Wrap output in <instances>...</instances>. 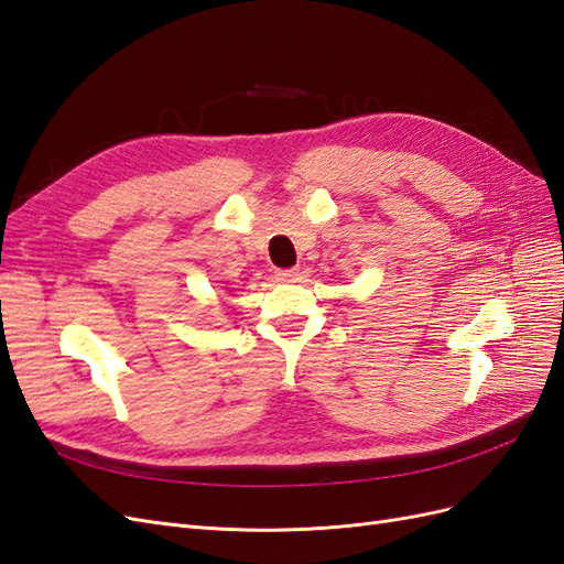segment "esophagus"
Returning a JSON list of instances; mask_svg holds the SVG:
<instances>
[{"label":"esophagus","mask_w":564,"mask_h":564,"mask_svg":"<svg viewBox=\"0 0 564 564\" xmlns=\"http://www.w3.org/2000/svg\"><path fill=\"white\" fill-rule=\"evenodd\" d=\"M280 282H296L299 280V268H282L275 272Z\"/></svg>","instance_id":"34e87169"}]
</instances>
